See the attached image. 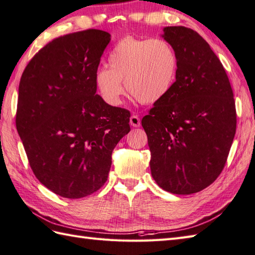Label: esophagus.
Masks as SVG:
<instances>
[{
  "label": "esophagus",
  "mask_w": 255,
  "mask_h": 255,
  "mask_svg": "<svg viewBox=\"0 0 255 255\" xmlns=\"http://www.w3.org/2000/svg\"><path fill=\"white\" fill-rule=\"evenodd\" d=\"M130 125L132 127H140V125H141L140 118L137 115H132L130 117Z\"/></svg>",
  "instance_id": "34e87169"
}]
</instances>
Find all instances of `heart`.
<instances>
[{"label":"heart","instance_id":"b5f03b06","mask_svg":"<svg viewBox=\"0 0 255 255\" xmlns=\"http://www.w3.org/2000/svg\"><path fill=\"white\" fill-rule=\"evenodd\" d=\"M107 68L94 74V83L107 104H121L125 81L127 91L143 104L165 97L174 85L178 58L165 39L126 36L116 42L107 57Z\"/></svg>","mask_w":255,"mask_h":255}]
</instances>
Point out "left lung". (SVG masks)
Returning <instances> with one entry per match:
<instances>
[{
	"instance_id": "left-lung-1",
	"label": "left lung",
	"mask_w": 255,
	"mask_h": 255,
	"mask_svg": "<svg viewBox=\"0 0 255 255\" xmlns=\"http://www.w3.org/2000/svg\"><path fill=\"white\" fill-rule=\"evenodd\" d=\"M163 31L178 58L176 81L141 125L156 184L189 195L213 184L224 170L236 134V103L226 70L198 32L184 26Z\"/></svg>"
}]
</instances>
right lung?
I'll use <instances>...</instances> for the list:
<instances>
[{"instance_id": "obj_1", "label": "right lung", "mask_w": 255, "mask_h": 255, "mask_svg": "<svg viewBox=\"0 0 255 255\" xmlns=\"http://www.w3.org/2000/svg\"><path fill=\"white\" fill-rule=\"evenodd\" d=\"M110 41L100 29L55 38L21 74L16 128L35 176L59 196L99 191L114 148L130 131V112L96 94L94 74Z\"/></svg>"}]
</instances>
